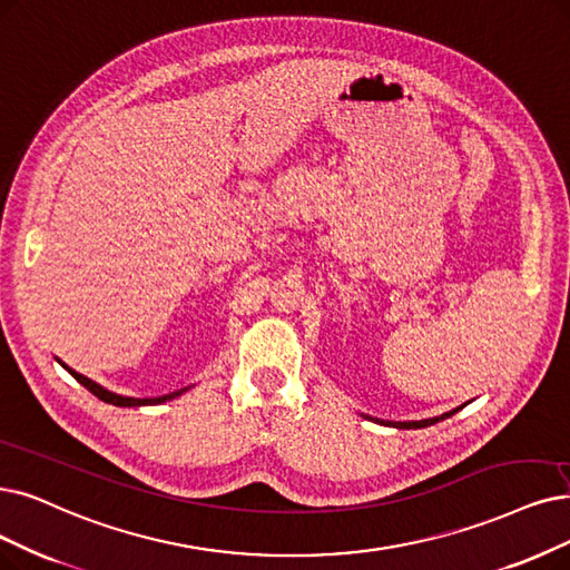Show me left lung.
I'll use <instances>...</instances> for the list:
<instances>
[{
    "mask_svg": "<svg viewBox=\"0 0 570 570\" xmlns=\"http://www.w3.org/2000/svg\"><path fill=\"white\" fill-rule=\"evenodd\" d=\"M459 409H453V412H446V414H442V416H435V419H425V421H409V423H393V421H385V425H393V428H428V425H432V423H440V421H444V419H449V416H453L456 414ZM374 421V419H372ZM376 423H383V421H379L376 419Z\"/></svg>",
    "mask_w": 570,
    "mask_h": 570,
    "instance_id": "obj_1",
    "label": "left lung"
}]
</instances>
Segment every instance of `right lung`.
Listing matches in <instances>:
<instances>
[{
  "mask_svg": "<svg viewBox=\"0 0 570 570\" xmlns=\"http://www.w3.org/2000/svg\"><path fill=\"white\" fill-rule=\"evenodd\" d=\"M65 367V364H62ZM67 372H70L86 391H90L94 393L98 400H102V402H107V404H114V406H145V404H161V402H166V400H173V397H177V395H181L185 393L187 389H181V391H177V393H170V395H164V397H145V400H138V397H124V395H117V393H109V391H105L102 385H98L96 381H90V379H86L83 374H79V372H75V370H70V367H65Z\"/></svg>",
  "mask_w": 570,
  "mask_h": 570,
  "instance_id": "1",
  "label": "right lung"
}]
</instances>
